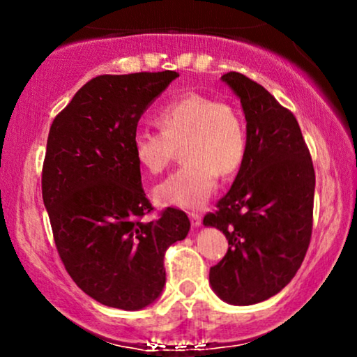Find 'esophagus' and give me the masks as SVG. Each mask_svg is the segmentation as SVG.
Wrapping results in <instances>:
<instances>
[{
	"label": "esophagus",
	"mask_w": 357,
	"mask_h": 357,
	"mask_svg": "<svg viewBox=\"0 0 357 357\" xmlns=\"http://www.w3.org/2000/svg\"><path fill=\"white\" fill-rule=\"evenodd\" d=\"M190 220H191V225L195 228L202 227V215H198V213H190Z\"/></svg>",
	"instance_id": "1"
}]
</instances>
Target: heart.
Masks as SVG:
<instances>
[{"mask_svg":"<svg viewBox=\"0 0 357 357\" xmlns=\"http://www.w3.org/2000/svg\"><path fill=\"white\" fill-rule=\"evenodd\" d=\"M161 132L139 129L132 154L149 174H159L181 147L184 165L159 183L155 202L162 206L202 208L216 190L220 174L240 169L247 154V130L233 105L202 93H184L155 114Z\"/></svg>","mask_w":357,"mask_h":357,"instance_id":"b5f03b06","label":"heart"}]
</instances>
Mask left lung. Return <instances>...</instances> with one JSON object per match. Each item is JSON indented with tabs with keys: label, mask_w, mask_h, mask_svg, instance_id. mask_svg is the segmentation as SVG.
<instances>
[{
	"label": "left lung",
	"mask_w": 357,
	"mask_h": 357,
	"mask_svg": "<svg viewBox=\"0 0 357 357\" xmlns=\"http://www.w3.org/2000/svg\"><path fill=\"white\" fill-rule=\"evenodd\" d=\"M221 80L240 99L247 121V154L218 211L204 227L218 228L228 252L210 268V285L231 305L264 302L296 277L312 235L315 173L294 114L238 72Z\"/></svg>",
	"instance_id": "obj_1"
}]
</instances>
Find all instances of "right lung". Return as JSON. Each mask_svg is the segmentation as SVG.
I'll return each instance as SVG.
<instances>
[{"instance_id":"add662e5","label":"right lung","mask_w":357,"mask_h":357,"mask_svg":"<svg viewBox=\"0 0 357 357\" xmlns=\"http://www.w3.org/2000/svg\"><path fill=\"white\" fill-rule=\"evenodd\" d=\"M179 73L100 75L73 96L48 132L42 192L56 250L77 285L100 304L141 310L166 284L165 252L186 238V213L158 220L132 154L137 122Z\"/></svg>"}]
</instances>
